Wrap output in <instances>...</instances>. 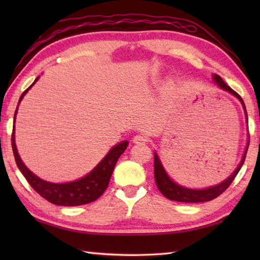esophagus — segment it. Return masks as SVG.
I'll list each match as a JSON object with an SVG mask.
<instances>
[{
  "instance_id": "34e87169",
  "label": "esophagus",
  "mask_w": 260,
  "mask_h": 260,
  "mask_svg": "<svg viewBox=\"0 0 260 260\" xmlns=\"http://www.w3.org/2000/svg\"><path fill=\"white\" fill-rule=\"evenodd\" d=\"M133 142L135 144H144V143L147 142V137L143 134H137L134 136Z\"/></svg>"
}]
</instances>
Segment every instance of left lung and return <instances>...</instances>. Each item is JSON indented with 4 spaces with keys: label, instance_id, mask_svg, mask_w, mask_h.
<instances>
[{
    "label": "left lung",
    "instance_id": "obj_1",
    "mask_svg": "<svg viewBox=\"0 0 260 260\" xmlns=\"http://www.w3.org/2000/svg\"><path fill=\"white\" fill-rule=\"evenodd\" d=\"M213 81L214 84L217 85L219 88H221L224 91L230 92L231 95H234L239 99V102L241 103L242 107L245 109V114H246V118H247V123H248V116H247V110L245 103L242 101V98L237 93L235 90L231 89V88L225 84V82L222 80V78L218 75H213ZM248 146H249V141L247 143L246 150L244 155H242V158L240 163L238 164V167L234 171V173L231 174L228 179H225L222 181L221 183H219L217 185L206 187V189H190V187H185L182 186L170 178L168 175L167 171L164 170L163 165L161 163V159H159L157 153H154V178H155L156 185L158 187L159 192L162 194L170 199V200L173 201H179V202H186V203H196V202H207V201H211L213 199L219 197L221 193H223L225 190L228 189V186L231 184L236 178V175L238 174L240 171L242 164L245 162L246 158V154L248 151Z\"/></svg>",
    "mask_w": 260,
    "mask_h": 260
}]
</instances>
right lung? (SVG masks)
<instances>
[{
	"instance_id": "1",
	"label": "right lung",
	"mask_w": 260,
	"mask_h": 260,
	"mask_svg": "<svg viewBox=\"0 0 260 260\" xmlns=\"http://www.w3.org/2000/svg\"><path fill=\"white\" fill-rule=\"evenodd\" d=\"M33 81V84L27 88L25 91L22 93L19 104L23 99L24 95L27 90L36 84L37 80ZM18 104V105H19ZM18 113V107L14 113V123L15 116ZM128 146V141H123L118 143L117 145L113 146L110 151L106 154L101 162H99L95 168H93L87 175L82 176L81 179H78L73 182H67V183H52L39 178L35 173L27 169L24 163L19 155L18 150L15 145V135H14V126L12 133V150L14 154V158L16 165H18L21 173L23 174L29 184L33 187V190L38 192L42 198L57 206H66V207H74V206H81V204H87L92 201L97 200L101 197L105 190L107 189L110 176L114 171L116 163H117L119 156L123 154Z\"/></svg>"
}]
</instances>
